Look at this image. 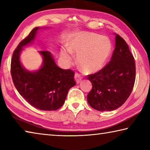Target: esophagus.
I'll return each mask as SVG.
<instances>
[{
    "instance_id": "1",
    "label": "esophagus",
    "mask_w": 150,
    "mask_h": 150,
    "mask_svg": "<svg viewBox=\"0 0 150 150\" xmlns=\"http://www.w3.org/2000/svg\"><path fill=\"white\" fill-rule=\"evenodd\" d=\"M75 80L77 83H79L80 81L82 79V77L79 74V73H75Z\"/></svg>"
}]
</instances>
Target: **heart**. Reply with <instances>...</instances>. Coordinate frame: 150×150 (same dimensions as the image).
I'll return each mask as SVG.
<instances>
[{
  "label": "heart",
  "mask_w": 150,
  "mask_h": 150,
  "mask_svg": "<svg viewBox=\"0 0 150 150\" xmlns=\"http://www.w3.org/2000/svg\"><path fill=\"white\" fill-rule=\"evenodd\" d=\"M68 49L62 48L61 55L67 63L78 55L79 65L84 71L96 72L105 67L112 52V43L106 36L92 32H80L71 38Z\"/></svg>",
  "instance_id": "heart-1"
}]
</instances>
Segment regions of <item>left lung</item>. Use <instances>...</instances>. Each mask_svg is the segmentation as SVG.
Segmentation results:
<instances>
[{
	"label": "left lung",
	"instance_id": "1",
	"mask_svg": "<svg viewBox=\"0 0 150 150\" xmlns=\"http://www.w3.org/2000/svg\"><path fill=\"white\" fill-rule=\"evenodd\" d=\"M115 48L107 65L88 79L93 87L87 95L88 103L98 111H112L123 105L132 91L136 79V64L128 44L115 34Z\"/></svg>",
	"mask_w": 150,
	"mask_h": 150
}]
</instances>
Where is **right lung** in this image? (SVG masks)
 Listing matches in <instances>:
<instances>
[{"label":"right lung","instance_id":"obj_1","mask_svg":"<svg viewBox=\"0 0 150 150\" xmlns=\"http://www.w3.org/2000/svg\"><path fill=\"white\" fill-rule=\"evenodd\" d=\"M39 27L33 29L14 50L11 60V75L20 95L34 108L42 110H55L64 104L67 93L75 85L74 72L57 67L49 51H40L42 67L30 71L22 66L20 55L23 47L33 42Z\"/></svg>","mask_w":150,"mask_h":150}]
</instances>
